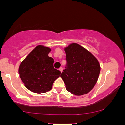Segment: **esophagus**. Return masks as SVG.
Wrapping results in <instances>:
<instances>
[{
    "label": "esophagus",
    "mask_w": 125,
    "mask_h": 125,
    "mask_svg": "<svg viewBox=\"0 0 125 125\" xmlns=\"http://www.w3.org/2000/svg\"><path fill=\"white\" fill-rule=\"evenodd\" d=\"M59 70H60V72L62 73V71H63V67H62V66H61V67L59 68Z\"/></svg>",
    "instance_id": "obj_1"
}]
</instances>
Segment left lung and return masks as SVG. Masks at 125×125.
<instances>
[{
    "label": "left lung",
    "instance_id": "1",
    "mask_svg": "<svg viewBox=\"0 0 125 125\" xmlns=\"http://www.w3.org/2000/svg\"><path fill=\"white\" fill-rule=\"evenodd\" d=\"M66 65L60 77L68 91L76 95L89 93L96 84L100 71L97 59L79 44L65 48Z\"/></svg>",
    "mask_w": 125,
    "mask_h": 125
}]
</instances>
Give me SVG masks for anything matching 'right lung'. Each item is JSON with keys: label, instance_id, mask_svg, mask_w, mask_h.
Segmentation results:
<instances>
[{"label": "right lung", "instance_id": "1", "mask_svg": "<svg viewBox=\"0 0 125 125\" xmlns=\"http://www.w3.org/2000/svg\"><path fill=\"white\" fill-rule=\"evenodd\" d=\"M51 49L36 46L21 63L20 77L27 89L35 93H44L52 88L61 72L54 68V59L48 56Z\"/></svg>", "mask_w": 125, "mask_h": 125}]
</instances>
